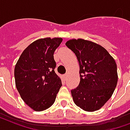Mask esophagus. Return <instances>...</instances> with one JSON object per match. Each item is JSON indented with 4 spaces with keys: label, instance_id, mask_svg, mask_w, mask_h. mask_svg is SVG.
<instances>
[{
    "label": "esophagus",
    "instance_id": "34e87169",
    "mask_svg": "<svg viewBox=\"0 0 130 130\" xmlns=\"http://www.w3.org/2000/svg\"><path fill=\"white\" fill-rule=\"evenodd\" d=\"M67 76H68V74H64V79H65V80L67 79Z\"/></svg>",
    "mask_w": 130,
    "mask_h": 130
}]
</instances>
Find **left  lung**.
<instances>
[{
    "instance_id": "1",
    "label": "left lung",
    "mask_w": 130,
    "mask_h": 130,
    "mask_svg": "<svg viewBox=\"0 0 130 130\" xmlns=\"http://www.w3.org/2000/svg\"><path fill=\"white\" fill-rule=\"evenodd\" d=\"M66 45L76 55L80 67V83L71 90L74 103L85 111L98 110L117 86L116 62L104 47L91 41L72 39Z\"/></svg>"
}]
</instances>
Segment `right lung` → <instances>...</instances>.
<instances>
[{"label": "right lung", "instance_id": "add662e5", "mask_svg": "<svg viewBox=\"0 0 130 130\" xmlns=\"http://www.w3.org/2000/svg\"><path fill=\"white\" fill-rule=\"evenodd\" d=\"M61 38L38 39L22 52L14 75L18 92L25 103L36 111H42L54 103L62 86L56 74L54 54Z\"/></svg>", "mask_w": 130, "mask_h": 130}]
</instances>
